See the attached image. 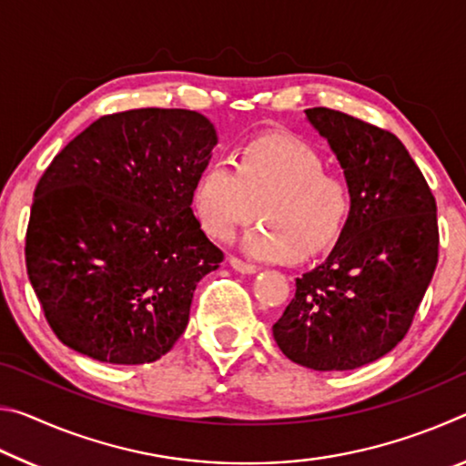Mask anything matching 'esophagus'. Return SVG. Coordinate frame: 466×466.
Masks as SVG:
<instances>
[{
    "instance_id": "esophagus-1",
    "label": "esophagus",
    "mask_w": 466,
    "mask_h": 466,
    "mask_svg": "<svg viewBox=\"0 0 466 466\" xmlns=\"http://www.w3.org/2000/svg\"><path fill=\"white\" fill-rule=\"evenodd\" d=\"M228 263H230L232 269H234V271H238V273H244V275H252V273H257V267H255V265L244 263L242 258H238V257H230V258H228Z\"/></svg>"
}]
</instances>
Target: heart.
I'll list each match as a JSON object with an SVG mask.
<instances>
[{"instance_id":"heart-1","label":"heart","mask_w":466,"mask_h":466,"mask_svg":"<svg viewBox=\"0 0 466 466\" xmlns=\"http://www.w3.org/2000/svg\"><path fill=\"white\" fill-rule=\"evenodd\" d=\"M191 199L201 228L218 240H230L258 209L263 224L244 236L242 248L261 261L325 250L351 211L345 180L325 172L312 146L281 133L247 141L234 162H209L195 180Z\"/></svg>"}]
</instances>
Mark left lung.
<instances>
[{
    "label": "left lung",
    "mask_w": 466,
    "mask_h": 466,
    "mask_svg": "<svg viewBox=\"0 0 466 466\" xmlns=\"http://www.w3.org/2000/svg\"><path fill=\"white\" fill-rule=\"evenodd\" d=\"M304 113L341 164L351 211L330 255L296 279L273 337L296 364L343 372L411 327L438 265L436 199L390 131L325 106Z\"/></svg>",
    "instance_id": "obj_1"
}]
</instances>
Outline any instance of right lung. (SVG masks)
<instances>
[{
    "label": "right lung",
    "mask_w": 466,
    "mask_h": 466,
    "mask_svg": "<svg viewBox=\"0 0 466 466\" xmlns=\"http://www.w3.org/2000/svg\"><path fill=\"white\" fill-rule=\"evenodd\" d=\"M216 144L201 113L136 108L100 116L53 157L36 185L25 252L63 345L137 366L185 333L197 283L224 261L191 209Z\"/></svg>",
    "instance_id": "right-lung-1"
}]
</instances>
